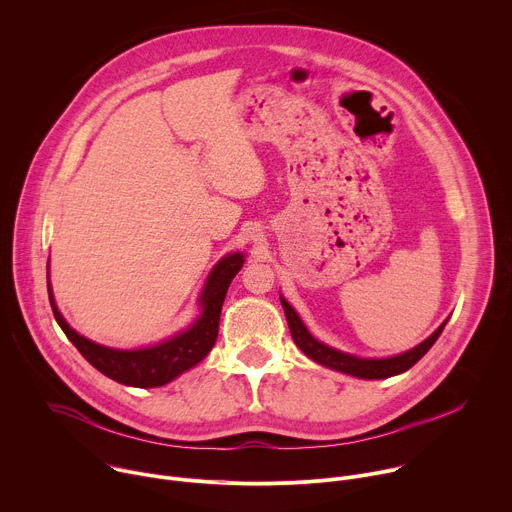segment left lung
Wrapping results in <instances>:
<instances>
[{
    "instance_id": "1",
    "label": "left lung",
    "mask_w": 512,
    "mask_h": 512,
    "mask_svg": "<svg viewBox=\"0 0 512 512\" xmlns=\"http://www.w3.org/2000/svg\"><path fill=\"white\" fill-rule=\"evenodd\" d=\"M281 306L285 310V318H287V324H289L291 338H294V342L302 348L304 354H308L312 360H316L318 364H324V367H328V369H334V371H340V373H346V375H354V377H360V379H387V377L409 371L413 364L433 346V342L440 338L444 326L448 324V320H446L427 340H423L419 346L411 348L409 352H403V354H397V356H391V358H379V360H375V358H356L352 354L334 350V348L318 342L308 332V328L304 326V322L300 320L296 310L291 308L283 298H281Z\"/></svg>"
}]
</instances>
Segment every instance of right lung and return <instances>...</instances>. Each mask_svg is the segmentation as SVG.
<instances>
[{
  "instance_id": "add662e5",
  "label": "right lung",
  "mask_w": 512,
  "mask_h": 512,
  "mask_svg": "<svg viewBox=\"0 0 512 512\" xmlns=\"http://www.w3.org/2000/svg\"><path fill=\"white\" fill-rule=\"evenodd\" d=\"M243 255L231 253L229 257L218 261V265L212 269L204 291H202V316L182 334L141 350H113L99 346L85 336L72 330L60 312L56 310L52 289L48 283V298L54 312V318L66 338L77 346V350L93 364V367L103 373L105 377L127 385V387H162L182 375L184 371L192 369L198 364L214 346L218 336V320H221L223 302L227 296V289L233 281V277L243 267Z\"/></svg>"
}]
</instances>
